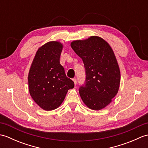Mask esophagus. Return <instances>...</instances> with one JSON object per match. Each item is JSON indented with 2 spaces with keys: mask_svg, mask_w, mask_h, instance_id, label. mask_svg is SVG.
<instances>
[{
  "mask_svg": "<svg viewBox=\"0 0 148 148\" xmlns=\"http://www.w3.org/2000/svg\"><path fill=\"white\" fill-rule=\"evenodd\" d=\"M72 80H73V81H74V84H75V85H76V84H77V80H76V78H74V79H72Z\"/></svg>",
  "mask_w": 148,
  "mask_h": 148,
  "instance_id": "esophagus-1",
  "label": "esophagus"
}]
</instances>
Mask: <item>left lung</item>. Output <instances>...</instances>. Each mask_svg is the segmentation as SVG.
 Listing matches in <instances>:
<instances>
[{
  "label": "left lung",
  "mask_w": 148,
  "mask_h": 148,
  "mask_svg": "<svg viewBox=\"0 0 148 148\" xmlns=\"http://www.w3.org/2000/svg\"><path fill=\"white\" fill-rule=\"evenodd\" d=\"M71 48L81 58L86 71V83L79 94L88 108L102 109L112 102L120 84V71L111 47L99 36L74 40Z\"/></svg>",
  "instance_id": "8db88e82"
}]
</instances>
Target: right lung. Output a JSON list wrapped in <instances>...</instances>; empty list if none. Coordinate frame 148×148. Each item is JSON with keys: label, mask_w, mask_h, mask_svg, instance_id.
I'll return each mask as SVG.
<instances>
[{"label": "right lung", "mask_w": 148, "mask_h": 148, "mask_svg": "<svg viewBox=\"0 0 148 148\" xmlns=\"http://www.w3.org/2000/svg\"><path fill=\"white\" fill-rule=\"evenodd\" d=\"M63 45L50 41L37 50L31 64L28 82L30 96L40 108L54 110L62 104L74 83L60 64Z\"/></svg>", "instance_id": "obj_1"}]
</instances>
